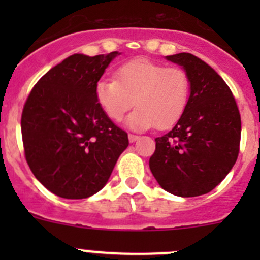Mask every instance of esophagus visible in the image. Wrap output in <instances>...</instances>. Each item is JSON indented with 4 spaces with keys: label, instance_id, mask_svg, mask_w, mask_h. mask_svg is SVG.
I'll return each mask as SVG.
<instances>
[{
    "label": "esophagus",
    "instance_id": "esophagus-1",
    "mask_svg": "<svg viewBox=\"0 0 260 260\" xmlns=\"http://www.w3.org/2000/svg\"><path fill=\"white\" fill-rule=\"evenodd\" d=\"M128 140H129L131 143L136 142V141L138 140V136H135V135H128Z\"/></svg>",
    "mask_w": 260,
    "mask_h": 260
}]
</instances>
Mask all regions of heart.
Masks as SVG:
<instances>
[{
	"label": "heart",
	"mask_w": 260,
	"mask_h": 260,
	"mask_svg": "<svg viewBox=\"0 0 260 260\" xmlns=\"http://www.w3.org/2000/svg\"><path fill=\"white\" fill-rule=\"evenodd\" d=\"M191 81L182 68L166 67L138 57L115 70V79L95 84V101L109 119L119 122L133 106L135 112L125 124L143 131L156 125L172 127L187 107Z\"/></svg>",
	"instance_id": "obj_1"
}]
</instances>
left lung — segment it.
<instances>
[{"mask_svg":"<svg viewBox=\"0 0 260 260\" xmlns=\"http://www.w3.org/2000/svg\"><path fill=\"white\" fill-rule=\"evenodd\" d=\"M166 59L190 77V99L175 127L154 140L149 169L167 192L193 198L210 192L233 169L242 120L232 90L210 65L188 52Z\"/></svg>","mask_w":260,"mask_h":260,"instance_id":"obj_1","label":"left lung"}]
</instances>
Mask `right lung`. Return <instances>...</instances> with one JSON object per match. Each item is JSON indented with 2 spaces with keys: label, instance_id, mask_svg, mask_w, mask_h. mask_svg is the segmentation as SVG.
<instances>
[{
  "label": "right lung",
  "instance_id": "right-lung-1",
  "mask_svg": "<svg viewBox=\"0 0 260 260\" xmlns=\"http://www.w3.org/2000/svg\"><path fill=\"white\" fill-rule=\"evenodd\" d=\"M117 55L67 57L36 83L23 106L26 161L60 198L86 199L101 191L129 145L95 101V84Z\"/></svg>",
  "mask_w": 260,
  "mask_h": 260
}]
</instances>
